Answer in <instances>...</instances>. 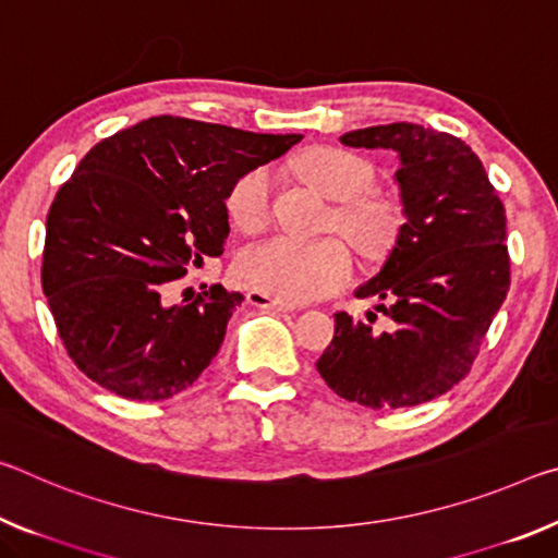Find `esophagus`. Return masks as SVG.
Listing matches in <instances>:
<instances>
[{"label":"esophagus","instance_id":"obj_1","mask_svg":"<svg viewBox=\"0 0 558 558\" xmlns=\"http://www.w3.org/2000/svg\"><path fill=\"white\" fill-rule=\"evenodd\" d=\"M247 303L255 305V307H263V311H278V313H293L295 311V305L280 303V300L265 295V293H260V290H251V293H247Z\"/></svg>","mask_w":558,"mask_h":558}]
</instances>
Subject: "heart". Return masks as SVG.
I'll list each match as a JSON object with an SVG mask.
<instances>
[{
	"label": "heart",
	"mask_w": 558,
	"mask_h": 558,
	"mask_svg": "<svg viewBox=\"0 0 558 558\" xmlns=\"http://www.w3.org/2000/svg\"><path fill=\"white\" fill-rule=\"evenodd\" d=\"M305 181L335 198L327 226L340 231L367 258L385 255L400 238L404 210L400 201L373 191L375 168L365 158L332 146H320L298 158ZM228 218L235 228L255 233L272 216V171L258 166L235 179L226 196ZM238 278L247 288L280 300L305 303L340 290L352 276V258L340 238L298 241L278 235L245 247L238 258Z\"/></svg>",
	"instance_id": "b5f03b06"
}]
</instances>
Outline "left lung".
Wrapping results in <instances>:
<instances>
[{"label": "left lung", "instance_id": "8db88e82", "mask_svg": "<svg viewBox=\"0 0 558 558\" xmlns=\"http://www.w3.org/2000/svg\"><path fill=\"white\" fill-rule=\"evenodd\" d=\"M352 148H390L407 220L383 270L357 298H383L367 323L335 313L317 373L335 395L369 410L435 400L470 375L511 286L507 214L462 138L417 123L340 136Z\"/></svg>", "mask_w": 558, "mask_h": 558}]
</instances>
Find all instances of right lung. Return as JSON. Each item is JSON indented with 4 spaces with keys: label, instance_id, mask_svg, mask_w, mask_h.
Listing matches in <instances>:
<instances>
[{
    "label": "right lung",
    "instance_id": "obj_1",
    "mask_svg": "<svg viewBox=\"0 0 558 558\" xmlns=\"http://www.w3.org/2000/svg\"><path fill=\"white\" fill-rule=\"evenodd\" d=\"M298 141L154 117L82 158L47 214L41 290L88 379L138 402L196 383L243 295L218 282L193 303L166 305L168 282L223 255L231 185Z\"/></svg>",
    "mask_w": 558,
    "mask_h": 558
}]
</instances>
